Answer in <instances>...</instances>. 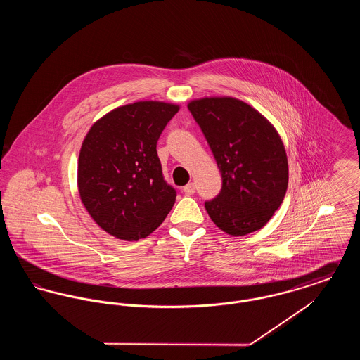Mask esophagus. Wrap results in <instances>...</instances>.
<instances>
[{"instance_id": "1", "label": "esophagus", "mask_w": 360, "mask_h": 360, "mask_svg": "<svg viewBox=\"0 0 360 360\" xmlns=\"http://www.w3.org/2000/svg\"><path fill=\"white\" fill-rule=\"evenodd\" d=\"M184 191H185V194H188V195L194 194V193H195V185L190 182V184H188V185L184 188Z\"/></svg>"}]
</instances>
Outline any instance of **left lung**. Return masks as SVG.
Returning <instances> with one entry per match:
<instances>
[{"label": "left lung", "instance_id": "left-lung-1", "mask_svg": "<svg viewBox=\"0 0 360 360\" xmlns=\"http://www.w3.org/2000/svg\"><path fill=\"white\" fill-rule=\"evenodd\" d=\"M188 108L223 178L220 193L205 201L209 217L232 236L260 229L282 204L289 182L278 132L252 106L232 97L195 100Z\"/></svg>", "mask_w": 360, "mask_h": 360}]
</instances>
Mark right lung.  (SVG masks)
I'll return each mask as SVG.
<instances>
[{"mask_svg": "<svg viewBox=\"0 0 360 360\" xmlns=\"http://www.w3.org/2000/svg\"><path fill=\"white\" fill-rule=\"evenodd\" d=\"M178 105L140 101L94 122L78 159V190L86 210L119 239L147 238L163 223L176 191L165 181L156 143Z\"/></svg>", "mask_w": 360, "mask_h": 360, "instance_id": "right-lung-1", "label": "right lung"}]
</instances>
